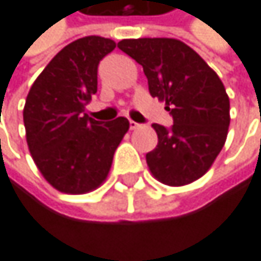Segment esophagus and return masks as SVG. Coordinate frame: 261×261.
I'll use <instances>...</instances> for the list:
<instances>
[{
  "label": "esophagus",
  "instance_id": "obj_1",
  "mask_svg": "<svg viewBox=\"0 0 261 261\" xmlns=\"http://www.w3.org/2000/svg\"><path fill=\"white\" fill-rule=\"evenodd\" d=\"M138 128H141V123H138L135 120H129V129H138Z\"/></svg>",
  "mask_w": 261,
  "mask_h": 261
}]
</instances>
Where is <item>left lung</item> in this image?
Returning <instances> with one entry per match:
<instances>
[{
  "label": "left lung",
  "instance_id": "obj_1",
  "mask_svg": "<svg viewBox=\"0 0 261 261\" xmlns=\"http://www.w3.org/2000/svg\"><path fill=\"white\" fill-rule=\"evenodd\" d=\"M142 65L152 97L166 101L174 125L153 123L158 145L145 155L152 175L185 186L208 172L230 125V100L215 70L177 39H123L117 45Z\"/></svg>",
  "mask_w": 261,
  "mask_h": 261
}]
</instances>
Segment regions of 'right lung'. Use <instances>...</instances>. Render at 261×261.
<instances>
[{
    "mask_svg": "<svg viewBox=\"0 0 261 261\" xmlns=\"http://www.w3.org/2000/svg\"><path fill=\"white\" fill-rule=\"evenodd\" d=\"M116 48L100 36L64 46L29 89L23 108L26 142L37 169L55 189L86 194L108 177L129 128L125 117L101 123L86 114L97 94L98 62Z\"/></svg>",
    "mask_w": 261,
    "mask_h": 261,
    "instance_id": "1",
    "label": "right lung"
}]
</instances>
